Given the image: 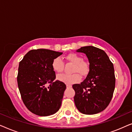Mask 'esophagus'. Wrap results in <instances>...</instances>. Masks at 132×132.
<instances>
[{
    "label": "esophagus",
    "instance_id": "34e87169",
    "mask_svg": "<svg viewBox=\"0 0 132 132\" xmlns=\"http://www.w3.org/2000/svg\"><path fill=\"white\" fill-rule=\"evenodd\" d=\"M66 86H67V88H70L72 87V86L70 84H67Z\"/></svg>",
    "mask_w": 132,
    "mask_h": 132
}]
</instances>
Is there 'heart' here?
Segmentation results:
<instances>
[{
    "label": "heart",
    "mask_w": 132,
    "mask_h": 132,
    "mask_svg": "<svg viewBox=\"0 0 132 132\" xmlns=\"http://www.w3.org/2000/svg\"><path fill=\"white\" fill-rule=\"evenodd\" d=\"M66 60L73 64L71 75L61 74L57 76V79L65 84H73L80 80V76H87L90 71V65L87 61H85L80 55L77 53H70L65 56ZM64 62L61 57H57L52 61V67L54 71L61 73L64 69Z\"/></svg>",
    "instance_id": "b5f03b06"
}]
</instances>
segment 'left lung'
I'll return each instance as SVG.
<instances>
[{
    "instance_id": "obj_1",
    "label": "left lung",
    "mask_w": 132,
    "mask_h": 132,
    "mask_svg": "<svg viewBox=\"0 0 132 132\" xmlns=\"http://www.w3.org/2000/svg\"><path fill=\"white\" fill-rule=\"evenodd\" d=\"M77 52L86 54L90 71L82 82L73 85L75 105L84 114L98 113L108 107L112 98L115 86L113 64L104 50L95 47H82Z\"/></svg>"
}]
</instances>
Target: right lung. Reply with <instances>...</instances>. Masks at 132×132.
Wrapping results in <instances>:
<instances>
[{
	"label": "right lung",
	"mask_w": 132,
	"mask_h": 132,
	"mask_svg": "<svg viewBox=\"0 0 132 132\" xmlns=\"http://www.w3.org/2000/svg\"><path fill=\"white\" fill-rule=\"evenodd\" d=\"M62 53L44 48L28 52L19 63L17 84L24 105L41 117L59 111L66 85L56 79L52 62ZM49 84L47 87L46 84Z\"/></svg>",
	"instance_id": "obj_1"
}]
</instances>
